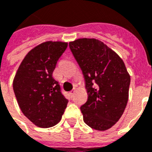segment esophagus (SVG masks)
<instances>
[{"label":"esophagus","instance_id":"34e87169","mask_svg":"<svg viewBox=\"0 0 152 152\" xmlns=\"http://www.w3.org/2000/svg\"><path fill=\"white\" fill-rule=\"evenodd\" d=\"M75 92H76V90L74 89V90H72V91L69 92V94H70V96H73V95L75 94Z\"/></svg>","mask_w":152,"mask_h":152}]
</instances>
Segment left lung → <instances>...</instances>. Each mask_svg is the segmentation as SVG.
I'll return each instance as SVG.
<instances>
[{"label":"left lung","instance_id":"left-lung-1","mask_svg":"<svg viewBox=\"0 0 152 152\" xmlns=\"http://www.w3.org/2000/svg\"><path fill=\"white\" fill-rule=\"evenodd\" d=\"M69 48L85 80L88 100L80 107L84 121L105 131L120 120L128 100L130 76L122 59L96 39L82 38Z\"/></svg>","mask_w":152,"mask_h":152}]
</instances>
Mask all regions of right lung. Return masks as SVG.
Listing matches in <instances>:
<instances>
[{"mask_svg": "<svg viewBox=\"0 0 152 152\" xmlns=\"http://www.w3.org/2000/svg\"><path fill=\"white\" fill-rule=\"evenodd\" d=\"M68 43L48 41L32 48L20 64L13 91L23 114L38 127L47 128L60 122L68 99L53 72Z\"/></svg>", "mask_w": 152, "mask_h": 152, "instance_id": "add662e5", "label": "right lung"}]
</instances>
